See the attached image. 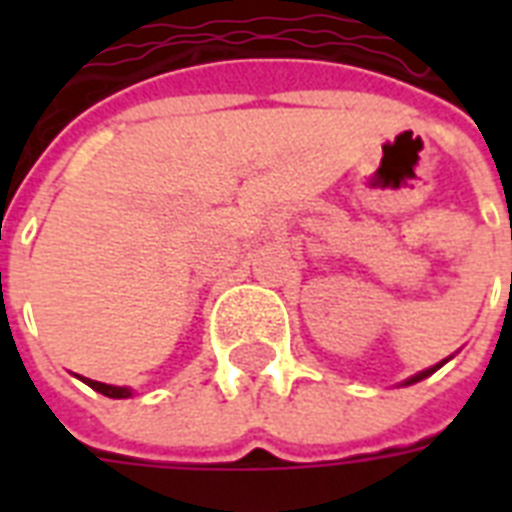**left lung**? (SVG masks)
Returning a JSON list of instances; mask_svg holds the SVG:
<instances>
[{"instance_id": "obj_1", "label": "left lung", "mask_w": 512, "mask_h": 512, "mask_svg": "<svg viewBox=\"0 0 512 512\" xmlns=\"http://www.w3.org/2000/svg\"><path fill=\"white\" fill-rule=\"evenodd\" d=\"M441 364H444V361H441ZM441 364H436V366H430V369H425V372H420V374H414V377H409V380H406V385H412V382H420V380H425V377H428V374H433L438 369V366Z\"/></svg>"}]
</instances>
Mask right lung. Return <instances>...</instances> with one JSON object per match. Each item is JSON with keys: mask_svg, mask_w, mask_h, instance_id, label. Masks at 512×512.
I'll return each mask as SVG.
<instances>
[{"mask_svg": "<svg viewBox=\"0 0 512 512\" xmlns=\"http://www.w3.org/2000/svg\"><path fill=\"white\" fill-rule=\"evenodd\" d=\"M84 382H87L92 390H98V393H103V396H108V398H127V396H130V388H116V385H106V382L87 380V377H84Z\"/></svg>", "mask_w": 512, "mask_h": 512, "instance_id": "right-lung-1", "label": "right lung"}]
</instances>
